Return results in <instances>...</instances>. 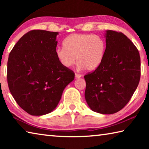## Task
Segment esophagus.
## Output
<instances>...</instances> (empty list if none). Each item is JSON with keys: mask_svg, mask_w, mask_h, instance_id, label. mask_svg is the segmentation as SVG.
Segmentation results:
<instances>
[{"mask_svg": "<svg viewBox=\"0 0 149 149\" xmlns=\"http://www.w3.org/2000/svg\"><path fill=\"white\" fill-rule=\"evenodd\" d=\"M81 76H82V75H81V74H77V73H75V78H76V79H79V78L81 77Z\"/></svg>", "mask_w": 149, "mask_h": 149, "instance_id": "obj_1", "label": "esophagus"}]
</instances>
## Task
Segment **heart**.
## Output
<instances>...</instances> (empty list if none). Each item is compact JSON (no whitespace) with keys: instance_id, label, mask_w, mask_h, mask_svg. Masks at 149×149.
<instances>
[{"instance_id":"1","label":"heart","mask_w":149,"mask_h":149,"mask_svg":"<svg viewBox=\"0 0 149 149\" xmlns=\"http://www.w3.org/2000/svg\"><path fill=\"white\" fill-rule=\"evenodd\" d=\"M63 45L64 47L57 48L55 55L60 64L66 68L74 65L77 60L79 68L93 71L104 58L106 43L99 35L74 33L64 40Z\"/></svg>"}]
</instances>
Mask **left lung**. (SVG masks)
<instances>
[{
  "mask_svg": "<svg viewBox=\"0 0 149 149\" xmlns=\"http://www.w3.org/2000/svg\"><path fill=\"white\" fill-rule=\"evenodd\" d=\"M106 50L101 64L85 75V98L94 112L111 114L130 101L141 76V59L134 44L121 32L106 31Z\"/></svg>",
  "mask_w": 149,
  "mask_h": 149,
  "instance_id": "1",
  "label": "left lung"
}]
</instances>
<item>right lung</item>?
<instances>
[{"label":"right lung","instance_id":"obj_1","mask_svg":"<svg viewBox=\"0 0 149 149\" xmlns=\"http://www.w3.org/2000/svg\"><path fill=\"white\" fill-rule=\"evenodd\" d=\"M58 32L32 30L23 35L9 54L7 80L12 97L32 116L51 112L65 87L74 79L55 55Z\"/></svg>","mask_w":149,"mask_h":149}]
</instances>
